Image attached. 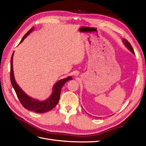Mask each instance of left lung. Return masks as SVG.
<instances>
[{"label": "left lung", "mask_w": 146, "mask_h": 146, "mask_svg": "<svg viewBox=\"0 0 146 146\" xmlns=\"http://www.w3.org/2000/svg\"><path fill=\"white\" fill-rule=\"evenodd\" d=\"M123 41H124V43H125V46H127V47L128 48V49H129V50L131 51V52H132V53H133V54H135L134 49H133V48H132V47L131 44H130V42L127 41V40H126V39H123Z\"/></svg>", "instance_id": "left-lung-1"}]
</instances>
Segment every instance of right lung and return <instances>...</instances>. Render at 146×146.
Here are the masks:
<instances>
[{"mask_svg":"<svg viewBox=\"0 0 146 146\" xmlns=\"http://www.w3.org/2000/svg\"><path fill=\"white\" fill-rule=\"evenodd\" d=\"M33 30L34 27H33L24 36L23 39H21L20 43L23 42L24 39L26 38V36L29 35ZM13 54H12L11 59V82L15 93H16L17 98L19 100L22 105L24 108H26V109L37 113H45L52 109L57 105L59 100H60L61 88L65 84V83L67 82L68 80H72V78L71 76H68L66 78L62 79L60 80V81H58L54 86L53 90H52L51 95L46 100L42 102L37 100L36 99L31 98L29 96H27L25 93L22 90L21 88L16 83V82H15L14 76L13 68H12V57H13Z\"/></svg>","mask_w":146,"mask_h":146,"instance_id":"right-lung-1","label":"right lung"}]
</instances>
